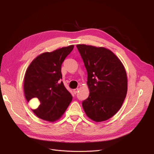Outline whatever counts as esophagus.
Masks as SVG:
<instances>
[{
	"instance_id": "obj_1",
	"label": "esophagus",
	"mask_w": 154,
	"mask_h": 154,
	"mask_svg": "<svg viewBox=\"0 0 154 154\" xmlns=\"http://www.w3.org/2000/svg\"><path fill=\"white\" fill-rule=\"evenodd\" d=\"M78 88H75V89H74L73 90V92H74V94H76V93L78 92Z\"/></svg>"
}]
</instances>
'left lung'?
I'll return each mask as SVG.
<instances>
[{"label":"left lung","mask_w":154,"mask_h":154,"mask_svg":"<svg viewBox=\"0 0 154 154\" xmlns=\"http://www.w3.org/2000/svg\"><path fill=\"white\" fill-rule=\"evenodd\" d=\"M76 47L87 72L89 96L83 101L87 116L100 122L120 109L127 96V77L119 59L109 49L79 44Z\"/></svg>","instance_id":"left-lung-1"}]
</instances>
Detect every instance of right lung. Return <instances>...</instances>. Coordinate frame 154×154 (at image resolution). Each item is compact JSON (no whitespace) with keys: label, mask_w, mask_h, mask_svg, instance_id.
Returning <instances> with one entry per match:
<instances>
[{"label":"right lung","mask_w":154,"mask_h":154,"mask_svg":"<svg viewBox=\"0 0 154 154\" xmlns=\"http://www.w3.org/2000/svg\"><path fill=\"white\" fill-rule=\"evenodd\" d=\"M74 45L41 54L30 63L25 74L26 100L33 99L32 112L42 119L54 122L65 112L72 96L61 80L62 64Z\"/></svg>","instance_id":"obj_1"}]
</instances>
